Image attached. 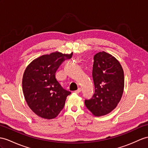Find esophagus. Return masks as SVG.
I'll return each instance as SVG.
<instances>
[{
	"mask_svg": "<svg viewBox=\"0 0 148 148\" xmlns=\"http://www.w3.org/2000/svg\"><path fill=\"white\" fill-rule=\"evenodd\" d=\"M81 90H82L81 88H78L77 90L75 91V92L76 93H80V92H81Z\"/></svg>",
	"mask_w": 148,
	"mask_h": 148,
	"instance_id": "obj_1",
	"label": "esophagus"
}]
</instances>
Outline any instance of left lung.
<instances>
[{
  "mask_svg": "<svg viewBox=\"0 0 148 148\" xmlns=\"http://www.w3.org/2000/svg\"><path fill=\"white\" fill-rule=\"evenodd\" d=\"M92 77L95 93L85 100L86 108L95 116L110 113L120 102L124 87V71L119 62L104 51L93 56Z\"/></svg>",
  "mask_w": 148,
  "mask_h": 148,
  "instance_id": "obj_1",
  "label": "left lung"
}]
</instances>
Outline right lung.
Segmentation results:
<instances>
[{
	"instance_id": "add662e5",
	"label": "right lung",
	"mask_w": 148,
	"mask_h": 148,
	"mask_svg": "<svg viewBox=\"0 0 148 148\" xmlns=\"http://www.w3.org/2000/svg\"><path fill=\"white\" fill-rule=\"evenodd\" d=\"M73 53L60 52L42 55L29 64L23 78V90L28 106L38 116L55 118L63 109L71 92L64 89L55 77L56 71Z\"/></svg>"
}]
</instances>
